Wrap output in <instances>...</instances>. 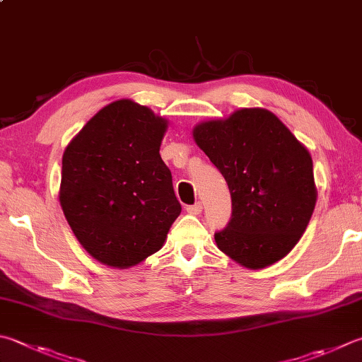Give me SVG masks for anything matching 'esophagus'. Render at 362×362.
<instances>
[{
  "label": "esophagus",
  "instance_id": "obj_1",
  "mask_svg": "<svg viewBox=\"0 0 362 362\" xmlns=\"http://www.w3.org/2000/svg\"><path fill=\"white\" fill-rule=\"evenodd\" d=\"M202 209H203L202 202H197V203H194V204H189V206H187V213L197 216V214L202 213Z\"/></svg>",
  "mask_w": 362,
  "mask_h": 362
}]
</instances>
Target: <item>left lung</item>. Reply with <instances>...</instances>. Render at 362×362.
<instances>
[{
	"instance_id": "1",
	"label": "left lung",
	"mask_w": 362,
	"mask_h": 362,
	"mask_svg": "<svg viewBox=\"0 0 362 362\" xmlns=\"http://www.w3.org/2000/svg\"><path fill=\"white\" fill-rule=\"evenodd\" d=\"M194 139L228 184L231 217L217 247L258 269L281 260L308 228L317 202L308 149L276 115L243 108L194 129Z\"/></svg>"
}]
</instances>
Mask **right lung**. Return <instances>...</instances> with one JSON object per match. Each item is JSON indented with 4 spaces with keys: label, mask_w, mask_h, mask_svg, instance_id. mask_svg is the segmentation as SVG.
Wrapping results in <instances>:
<instances>
[{
    "label": "right lung",
    "mask_w": 362,
    "mask_h": 362,
    "mask_svg": "<svg viewBox=\"0 0 362 362\" xmlns=\"http://www.w3.org/2000/svg\"><path fill=\"white\" fill-rule=\"evenodd\" d=\"M167 121L122 99L86 122L63 156L59 203L80 244L115 268L158 252L181 204L159 148Z\"/></svg>",
    "instance_id": "add662e5"
}]
</instances>
